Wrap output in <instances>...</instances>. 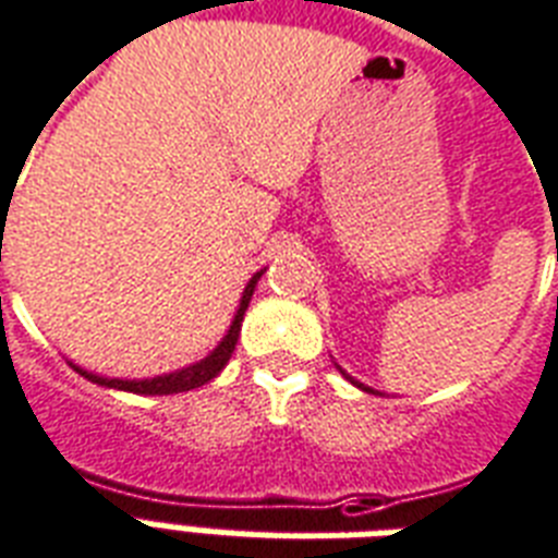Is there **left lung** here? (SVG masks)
<instances>
[{"instance_id": "8db88e82", "label": "left lung", "mask_w": 558, "mask_h": 558, "mask_svg": "<svg viewBox=\"0 0 558 558\" xmlns=\"http://www.w3.org/2000/svg\"><path fill=\"white\" fill-rule=\"evenodd\" d=\"M340 373H343V369H340ZM343 378H347V381H352V384H357V387H361V390H364V392H375L373 387H366V384L355 381V378H352V375H347V373H343Z\"/></svg>"}]
</instances>
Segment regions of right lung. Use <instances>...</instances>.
I'll return each mask as SVG.
<instances>
[{
	"label": "right lung",
	"instance_id": "1",
	"mask_svg": "<svg viewBox=\"0 0 558 558\" xmlns=\"http://www.w3.org/2000/svg\"><path fill=\"white\" fill-rule=\"evenodd\" d=\"M262 279V270L253 274V279L247 282L244 288V296H241V305L235 311V319H232L230 331L223 335L218 347L211 349L209 355L197 361L192 366H183V369H177V373H168V375H157V378H104V375H95L89 369H81L77 364L69 361V366L81 373L84 378H89L93 384L98 387H110V390H124V392H136V396H174V392H185V390H194V387H203L206 381H211L215 375L223 369V366L230 364L232 352H235V343H239V335H241V319H244V311L250 305V296L256 291V282Z\"/></svg>",
	"mask_w": 558,
	"mask_h": 558
}]
</instances>
